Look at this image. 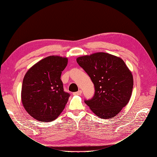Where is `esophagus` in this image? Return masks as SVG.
Segmentation results:
<instances>
[{
  "instance_id": "34e87169",
  "label": "esophagus",
  "mask_w": 157,
  "mask_h": 157,
  "mask_svg": "<svg viewBox=\"0 0 157 157\" xmlns=\"http://www.w3.org/2000/svg\"><path fill=\"white\" fill-rule=\"evenodd\" d=\"M73 94L74 95H78V96H80V95L82 94V90H78V91L77 92H74Z\"/></svg>"
}]
</instances>
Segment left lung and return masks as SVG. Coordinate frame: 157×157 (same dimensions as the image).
<instances>
[{
  "label": "left lung",
  "instance_id": "left-lung-1",
  "mask_svg": "<svg viewBox=\"0 0 157 157\" xmlns=\"http://www.w3.org/2000/svg\"><path fill=\"white\" fill-rule=\"evenodd\" d=\"M77 61L95 87L94 96L85 103L100 118L115 117L129 101L134 85L132 74L124 61L105 52L80 56Z\"/></svg>",
  "mask_w": 157,
  "mask_h": 157
}]
</instances>
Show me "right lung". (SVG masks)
I'll return each instance as SVG.
<instances>
[{"mask_svg": "<svg viewBox=\"0 0 157 157\" xmlns=\"http://www.w3.org/2000/svg\"><path fill=\"white\" fill-rule=\"evenodd\" d=\"M67 62V58L50 56L27 71L23 80L21 101L35 119L52 122L63 111L70 94L64 92L60 78Z\"/></svg>", "mask_w": 157, "mask_h": 157, "instance_id": "right-lung-1", "label": "right lung"}]
</instances>
